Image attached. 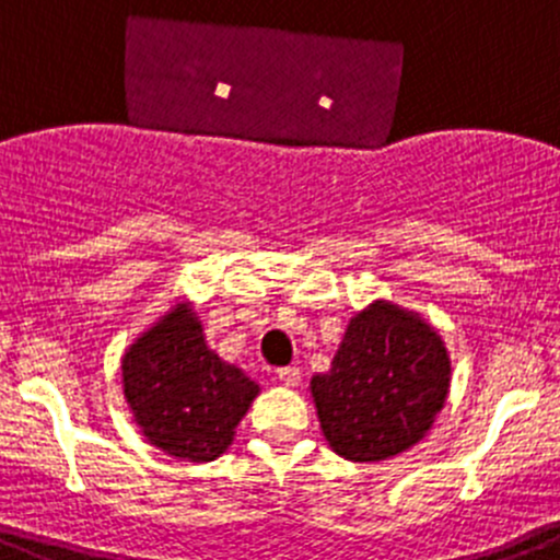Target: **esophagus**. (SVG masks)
<instances>
[{"label": "esophagus", "mask_w": 560, "mask_h": 560, "mask_svg": "<svg viewBox=\"0 0 560 560\" xmlns=\"http://www.w3.org/2000/svg\"><path fill=\"white\" fill-rule=\"evenodd\" d=\"M276 377H279V383L287 385V388H295V385L301 383V369H298V366H281L279 372H276Z\"/></svg>", "instance_id": "34e87169"}]
</instances>
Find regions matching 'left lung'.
Segmentation results:
<instances>
[{
    "label": "left lung",
    "instance_id": "left-lung-1",
    "mask_svg": "<svg viewBox=\"0 0 560 560\" xmlns=\"http://www.w3.org/2000/svg\"><path fill=\"white\" fill-rule=\"evenodd\" d=\"M448 385L441 334L416 312L374 301L350 319L330 369L308 388L328 446L352 463H383L432 430Z\"/></svg>",
    "mask_w": 560,
    "mask_h": 560
}]
</instances>
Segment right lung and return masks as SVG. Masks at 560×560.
<instances>
[{
    "instance_id": "right-lung-1",
    "label": "right lung",
    "mask_w": 560,
    "mask_h": 560,
    "mask_svg": "<svg viewBox=\"0 0 560 560\" xmlns=\"http://www.w3.org/2000/svg\"><path fill=\"white\" fill-rule=\"evenodd\" d=\"M122 390L150 446L213 463L235 441L259 385L210 350L197 312L180 301L125 350Z\"/></svg>"
}]
</instances>
